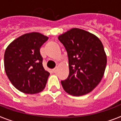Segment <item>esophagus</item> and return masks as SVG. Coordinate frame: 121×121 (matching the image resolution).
I'll list each match as a JSON object with an SVG mask.
<instances>
[{"mask_svg": "<svg viewBox=\"0 0 121 121\" xmlns=\"http://www.w3.org/2000/svg\"><path fill=\"white\" fill-rule=\"evenodd\" d=\"M52 70H53V72H54V73H56V72H57V71H58V67H56L54 68V69Z\"/></svg>", "mask_w": 121, "mask_h": 121, "instance_id": "1", "label": "esophagus"}]
</instances>
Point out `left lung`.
I'll use <instances>...</instances> for the list:
<instances>
[{"label": "left lung", "mask_w": 121, "mask_h": 121, "mask_svg": "<svg viewBox=\"0 0 121 121\" xmlns=\"http://www.w3.org/2000/svg\"><path fill=\"white\" fill-rule=\"evenodd\" d=\"M69 58V75L61 81L69 94L83 95L90 92L101 81L107 59L103 45L96 36L73 28L58 36Z\"/></svg>", "instance_id": "1"}]
</instances>
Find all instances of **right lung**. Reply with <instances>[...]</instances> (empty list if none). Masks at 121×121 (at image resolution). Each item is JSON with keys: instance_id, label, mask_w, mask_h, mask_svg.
<instances>
[{"instance_id": "add662e5", "label": "right lung", "mask_w": 121, "mask_h": 121, "mask_svg": "<svg viewBox=\"0 0 121 121\" xmlns=\"http://www.w3.org/2000/svg\"><path fill=\"white\" fill-rule=\"evenodd\" d=\"M48 37L36 32L15 39L6 48L4 68L15 88L25 94H36L44 89L50 73L43 67L40 47Z\"/></svg>"}]
</instances>
